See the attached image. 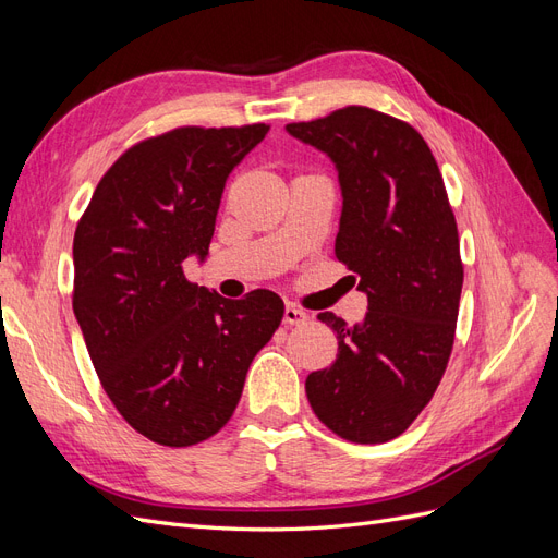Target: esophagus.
Wrapping results in <instances>:
<instances>
[{
    "label": "esophagus",
    "mask_w": 558,
    "mask_h": 558,
    "mask_svg": "<svg viewBox=\"0 0 558 558\" xmlns=\"http://www.w3.org/2000/svg\"><path fill=\"white\" fill-rule=\"evenodd\" d=\"M310 320V316L302 312V310H298V307H293V305H289L283 310V324L286 326H302V324H307Z\"/></svg>",
    "instance_id": "1"
}]
</instances>
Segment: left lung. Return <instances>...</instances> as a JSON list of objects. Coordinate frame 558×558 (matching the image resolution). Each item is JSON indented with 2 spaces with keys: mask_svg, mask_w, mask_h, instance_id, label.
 I'll use <instances>...</instances> for the list:
<instances>
[{
  "mask_svg": "<svg viewBox=\"0 0 558 558\" xmlns=\"http://www.w3.org/2000/svg\"><path fill=\"white\" fill-rule=\"evenodd\" d=\"M335 162L342 189L335 256L361 277L367 314L337 332V359L305 381L314 414L359 445L410 428L440 384L456 335L463 263L459 230L428 144L410 125L367 107L286 125Z\"/></svg>",
  "mask_w": 558,
  "mask_h": 558,
  "instance_id": "1",
  "label": "left lung"
}]
</instances>
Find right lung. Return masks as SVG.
<instances>
[{"label": "right lung", "mask_w": 558, "mask_h": 558, "mask_svg": "<svg viewBox=\"0 0 558 558\" xmlns=\"http://www.w3.org/2000/svg\"><path fill=\"white\" fill-rule=\"evenodd\" d=\"M269 125L177 128L130 146L74 232L72 307L95 373L128 424L162 447L221 430L283 300H226L185 279L205 260L230 172Z\"/></svg>", "instance_id": "1"}]
</instances>
